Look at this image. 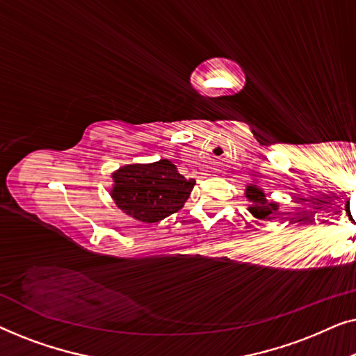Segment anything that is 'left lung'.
<instances>
[{"mask_svg":"<svg viewBox=\"0 0 356 356\" xmlns=\"http://www.w3.org/2000/svg\"><path fill=\"white\" fill-rule=\"evenodd\" d=\"M245 196L248 201H250V207L248 211L251 212V216L254 218H259V220H272L275 218V212L279 209V204L274 201H267L266 193L257 186V184H248Z\"/></svg>","mask_w":356,"mask_h":356,"instance_id":"left-lung-1","label":"left lung"}]
</instances>
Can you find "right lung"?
Listing matches in <instances>:
<instances>
[{
	"mask_svg": "<svg viewBox=\"0 0 356 356\" xmlns=\"http://www.w3.org/2000/svg\"><path fill=\"white\" fill-rule=\"evenodd\" d=\"M110 196L116 207L139 222L155 223L178 212L194 184L178 173L177 165L162 159L154 163L124 165L111 175Z\"/></svg>",
	"mask_w": 356,
	"mask_h": 356,
	"instance_id": "add662e5",
	"label": "right lung"
}]
</instances>
